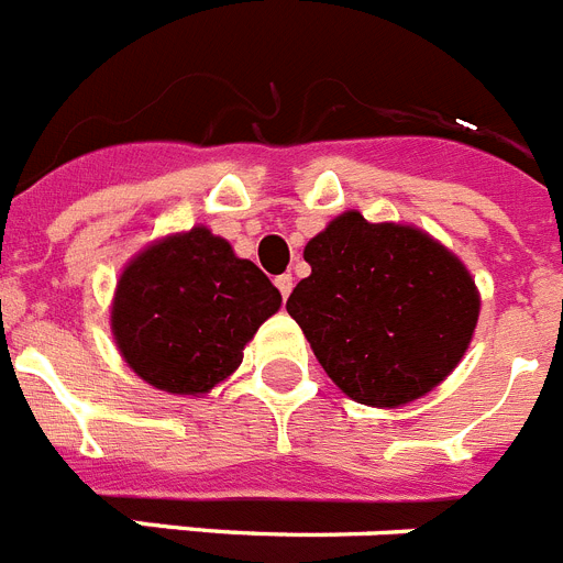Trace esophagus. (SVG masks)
<instances>
[{"label":"esophagus","instance_id":"1","mask_svg":"<svg viewBox=\"0 0 563 563\" xmlns=\"http://www.w3.org/2000/svg\"><path fill=\"white\" fill-rule=\"evenodd\" d=\"M275 286L280 288V295H283V297H288V295H291V288H295V280H291V275H280V277H277V280H275Z\"/></svg>","mask_w":563,"mask_h":563}]
</instances>
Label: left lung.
I'll list each match as a JSON object with an SVG mask.
<instances>
[{
	"label": "left lung",
	"mask_w": 563,
	"mask_h": 563,
	"mask_svg": "<svg viewBox=\"0 0 563 563\" xmlns=\"http://www.w3.org/2000/svg\"><path fill=\"white\" fill-rule=\"evenodd\" d=\"M286 309L336 388L371 408H402L453 374L482 297L448 246L413 223H371L356 209L314 234Z\"/></svg>",
	"instance_id": "1"
}]
</instances>
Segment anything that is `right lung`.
<instances>
[{"label":"right lung","instance_id":"add662e5","mask_svg":"<svg viewBox=\"0 0 563 563\" xmlns=\"http://www.w3.org/2000/svg\"><path fill=\"white\" fill-rule=\"evenodd\" d=\"M280 291L207 227L164 234L121 268L110 331L153 388L207 397L243 363L246 342L280 309Z\"/></svg>","mask_w":563,"mask_h":563}]
</instances>
